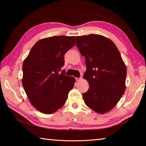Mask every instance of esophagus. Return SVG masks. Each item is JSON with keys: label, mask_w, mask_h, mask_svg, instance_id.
Wrapping results in <instances>:
<instances>
[{"label": "esophagus", "mask_w": 146, "mask_h": 146, "mask_svg": "<svg viewBox=\"0 0 146 146\" xmlns=\"http://www.w3.org/2000/svg\"><path fill=\"white\" fill-rule=\"evenodd\" d=\"M80 80H82V77H79V78H76V80L78 82V81H80Z\"/></svg>", "instance_id": "34e87169"}]
</instances>
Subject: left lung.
<instances>
[{
  "label": "left lung",
  "mask_w": 146,
  "mask_h": 146,
  "mask_svg": "<svg viewBox=\"0 0 146 146\" xmlns=\"http://www.w3.org/2000/svg\"><path fill=\"white\" fill-rule=\"evenodd\" d=\"M76 46L84 56L86 70L83 77L89 82L82 94L86 105L103 114L110 111L124 93L127 70L113 42L100 35L75 36Z\"/></svg>",
  "instance_id": "8db88e82"
}]
</instances>
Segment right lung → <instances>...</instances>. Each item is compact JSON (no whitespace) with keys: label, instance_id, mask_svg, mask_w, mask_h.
I'll return each mask as SVG.
<instances>
[{"label":"right lung","instance_id":"add662e5","mask_svg":"<svg viewBox=\"0 0 146 146\" xmlns=\"http://www.w3.org/2000/svg\"><path fill=\"white\" fill-rule=\"evenodd\" d=\"M75 36H53L36 42L23 65L22 82L36 110L51 114L64 105L75 79L65 75L64 56L75 46Z\"/></svg>","mask_w":146,"mask_h":146}]
</instances>
